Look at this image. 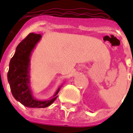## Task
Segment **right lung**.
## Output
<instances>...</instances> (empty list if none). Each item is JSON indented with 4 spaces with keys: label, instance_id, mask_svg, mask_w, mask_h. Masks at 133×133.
<instances>
[{
    "label": "right lung",
    "instance_id": "add662e5",
    "mask_svg": "<svg viewBox=\"0 0 133 133\" xmlns=\"http://www.w3.org/2000/svg\"><path fill=\"white\" fill-rule=\"evenodd\" d=\"M41 38L40 34H29L21 41L9 64L7 77L14 98L24 106L30 108H45L56 99L61 87L52 98L39 101L34 98L30 88V57L35 46Z\"/></svg>",
    "mask_w": 133,
    "mask_h": 133
}]
</instances>
